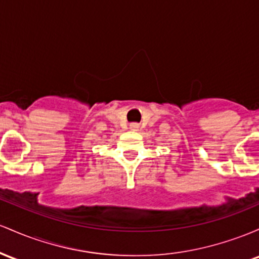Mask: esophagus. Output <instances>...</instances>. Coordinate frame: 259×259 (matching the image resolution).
I'll return each instance as SVG.
<instances>
[{
  "mask_svg": "<svg viewBox=\"0 0 259 259\" xmlns=\"http://www.w3.org/2000/svg\"><path fill=\"white\" fill-rule=\"evenodd\" d=\"M130 128L132 130V131H138V128H139V124H138V123H136V122H133V123H131V124H130Z\"/></svg>",
  "mask_w": 259,
  "mask_h": 259,
  "instance_id": "34e87169",
  "label": "esophagus"
}]
</instances>
